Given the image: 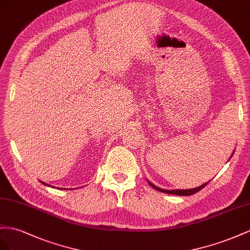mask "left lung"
Listing matches in <instances>:
<instances>
[{
  "mask_svg": "<svg viewBox=\"0 0 250 250\" xmlns=\"http://www.w3.org/2000/svg\"><path fill=\"white\" fill-rule=\"evenodd\" d=\"M232 156V155H231ZM209 182V181H208ZM208 182H205L204 184L200 185V187H198L196 188H189V189H173V190H167V189H162V188H159L158 187H156V185H154L153 183H151L148 181V184L151 185V187L159 191H162V192H167V194H170V195H178V196H190V195H194L196 194V192H198L199 190H201L203 188H205L206 185L208 184Z\"/></svg>",
  "mask_w": 250,
  "mask_h": 250,
  "instance_id": "left-lung-1",
  "label": "left lung"
}]
</instances>
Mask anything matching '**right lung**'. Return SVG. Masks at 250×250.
I'll list each match as a JSON object with an SVG mask.
<instances>
[{"mask_svg": "<svg viewBox=\"0 0 250 250\" xmlns=\"http://www.w3.org/2000/svg\"><path fill=\"white\" fill-rule=\"evenodd\" d=\"M41 182H42V181H41ZM42 184H45V185H48V184H46L45 182H42ZM48 187H50V185H48Z\"/></svg>", "mask_w": 250, "mask_h": 250, "instance_id": "right-lung-1", "label": "right lung"}]
</instances>
